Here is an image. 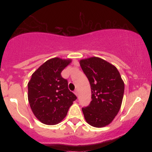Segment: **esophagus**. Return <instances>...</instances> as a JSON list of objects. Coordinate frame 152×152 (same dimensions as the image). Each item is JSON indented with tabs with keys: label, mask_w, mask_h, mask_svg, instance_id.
I'll return each mask as SVG.
<instances>
[{
	"label": "esophagus",
	"mask_w": 152,
	"mask_h": 152,
	"mask_svg": "<svg viewBox=\"0 0 152 152\" xmlns=\"http://www.w3.org/2000/svg\"><path fill=\"white\" fill-rule=\"evenodd\" d=\"M74 94H75V95L76 96H77L78 94V91H77V90H75V91H74Z\"/></svg>",
	"instance_id": "1"
}]
</instances>
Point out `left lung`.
Here are the masks:
<instances>
[{"label": "left lung", "mask_w": 152, "mask_h": 152, "mask_svg": "<svg viewBox=\"0 0 152 152\" xmlns=\"http://www.w3.org/2000/svg\"><path fill=\"white\" fill-rule=\"evenodd\" d=\"M79 63L91 89V102L82 108L85 119L96 128L107 126L121 108L124 83L116 66L104 59L94 56L81 59Z\"/></svg>", "instance_id": "8db88e82"}]
</instances>
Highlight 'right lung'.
Instances as JSON below:
<instances>
[{"mask_svg":"<svg viewBox=\"0 0 152 152\" xmlns=\"http://www.w3.org/2000/svg\"><path fill=\"white\" fill-rule=\"evenodd\" d=\"M72 60L50 58L40 66L28 83V99L33 113L41 123L55 125L66 117L76 96L70 91L61 73Z\"/></svg>","mask_w":152,"mask_h":152,"instance_id":"1","label":"right lung"}]
</instances>
